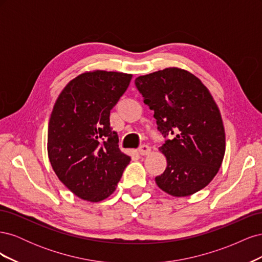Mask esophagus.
<instances>
[{
	"label": "esophagus",
	"mask_w": 262,
	"mask_h": 262,
	"mask_svg": "<svg viewBox=\"0 0 262 262\" xmlns=\"http://www.w3.org/2000/svg\"><path fill=\"white\" fill-rule=\"evenodd\" d=\"M139 152L141 155H148L150 153V147L146 144H142L139 147Z\"/></svg>",
	"instance_id": "34e87169"
}]
</instances>
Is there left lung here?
I'll return each instance as SVG.
<instances>
[{
	"instance_id": "left-lung-1",
	"label": "left lung",
	"mask_w": 262,
	"mask_h": 262,
	"mask_svg": "<svg viewBox=\"0 0 262 262\" xmlns=\"http://www.w3.org/2000/svg\"><path fill=\"white\" fill-rule=\"evenodd\" d=\"M136 86L154 110L157 129L168 139L160 147L167 167L155 181L173 196L193 194L217 173L225 154V131L209 90L188 71L168 68L139 76Z\"/></svg>"
}]
</instances>
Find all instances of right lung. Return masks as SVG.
Wrapping results in <instances>:
<instances>
[{"instance_id":"obj_1","label":"right lung","mask_w":262,"mask_h":262,"mask_svg":"<svg viewBox=\"0 0 262 262\" xmlns=\"http://www.w3.org/2000/svg\"><path fill=\"white\" fill-rule=\"evenodd\" d=\"M131 78L99 70L83 73L63 89L53 106L49 160L62 184L83 200L108 198L130 163V156L119 148L109 117Z\"/></svg>"}]
</instances>
